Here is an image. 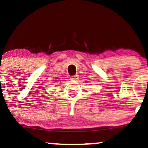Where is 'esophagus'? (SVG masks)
I'll return each mask as SVG.
<instances>
[{"mask_svg":"<svg viewBox=\"0 0 148 148\" xmlns=\"http://www.w3.org/2000/svg\"><path fill=\"white\" fill-rule=\"evenodd\" d=\"M70 79L71 80H77L79 79V75H75L74 76H71L70 77Z\"/></svg>","mask_w":148,"mask_h":148,"instance_id":"obj_1","label":"esophagus"}]
</instances>
